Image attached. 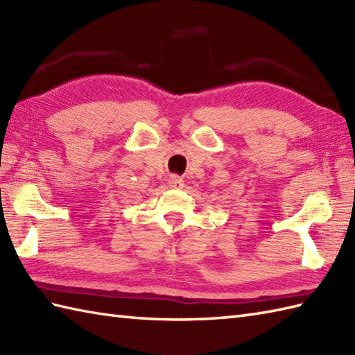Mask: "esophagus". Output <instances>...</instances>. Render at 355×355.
<instances>
[{
	"label": "esophagus",
	"instance_id": "esophagus-1",
	"mask_svg": "<svg viewBox=\"0 0 355 355\" xmlns=\"http://www.w3.org/2000/svg\"><path fill=\"white\" fill-rule=\"evenodd\" d=\"M168 184L172 187V189H182L183 187V180L177 177V175H171L168 180Z\"/></svg>",
	"mask_w": 355,
	"mask_h": 355
}]
</instances>
